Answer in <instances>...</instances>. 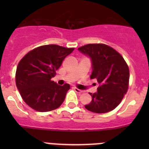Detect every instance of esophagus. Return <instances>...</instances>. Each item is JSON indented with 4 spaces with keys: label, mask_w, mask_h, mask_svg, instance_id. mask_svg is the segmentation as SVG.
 <instances>
[{
    "label": "esophagus",
    "mask_w": 149,
    "mask_h": 149,
    "mask_svg": "<svg viewBox=\"0 0 149 149\" xmlns=\"http://www.w3.org/2000/svg\"><path fill=\"white\" fill-rule=\"evenodd\" d=\"M74 91H75L76 93H83V92H84V91L81 90V89H77V88H76V87H74Z\"/></svg>",
    "instance_id": "obj_1"
}]
</instances>
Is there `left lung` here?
<instances>
[{"instance_id": "left-lung-1", "label": "left lung", "mask_w": 149, "mask_h": 149, "mask_svg": "<svg viewBox=\"0 0 149 149\" xmlns=\"http://www.w3.org/2000/svg\"><path fill=\"white\" fill-rule=\"evenodd\" d=\"M78 51L90 58V78H95L99 84L96 93H89L92 101L85 105L86 109L96 113L114 110L128 88L130 74L127 63L116 50L106 45L89 44Z\"/></svg>"}]
</instances>
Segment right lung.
Returning <instances> with one entry per match:
<instances>
[{
    "mask_svg": "<svg viewBox=\"0 0 149 149\" xmlns=\"http://www.w3.org/2000/svg\"><path fill=\"white\" fill-rule=\"evenodd\" d=\"M74 49L47 45L32 50L21 60L16 69L15 82L29 107L36 111L48 112L63 104L70 85L60 86L51 78Z\"/></svg>",
    "mask_w": 149,
    "mask_h": 149,
    "instance_id": "right-lung-1",
    "label": "right lung"
}]
</instances>
